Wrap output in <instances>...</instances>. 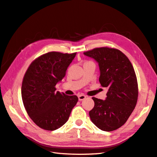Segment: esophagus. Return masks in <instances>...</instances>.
<instances>
[{
    "instance_id": "1",
    "label": "esophagus",
    "mask_w": 157,
    "mask_h": 157,
    "mask_svg": "<svg viewBox=\"0 0 157 157\" xmlns=\"http://www.w3.org/2000/svg\"><path fill=\"white\" fill-rule=\"evenodd\" d=\"M78 100H79V101H82V100H85V99L86 98V96H85V95L81 94V95H78Z\"/></svg>"
}]
</instances>
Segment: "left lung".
I'll return each mask as SVG.
<instances>
[{"instance_id":"8db88e82","label":"left lung","mask_w":157,"mask_h":157,"mask_svg":"<svg viewBox=\"0 0 157 157\" xmlns=\"http://www.w3.org/2000/svg\"><path fill=\"white\" fill-rule=\"evenodd\" d=\"M98 63L99 81L108 91L105 100L93 97L94 107L89 111L91 121L105 132L119 129L126 123L135 108L138 86L133 67L121 51L108 47L95 48L83 53Z\"/></svg>"}]
</instances>
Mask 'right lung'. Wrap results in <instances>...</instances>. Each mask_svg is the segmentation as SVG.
I'll return each instance as SVG.
<instances>
[{
	"label": "right lung",
	"mask_w": 157,
	"mask_h": 157,
	"mask_svg": "<svg viewBox=\"0 0 157 157\" xmlns=\"http://www.w3.org/2000/svg\"><path fill=\"white\" fill-rule=\"evenodd\" d=\"M76 54L45 53L34 59L25 73L22 101L30 119L43 129L53 131L63 125L78 100L76 95L56 91Z\"/></svg>",
	"instance_id": "obj_1"
}]
</instances>
